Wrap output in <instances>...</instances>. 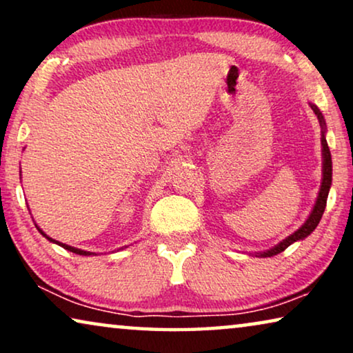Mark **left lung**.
Returning a JSON list of instances; mask_svg holds the SVG:
<instances>
[{"instance_id":"1","label":"left lung","mask_w":353,"mask_h":353,"mask_svg":"<svg viewBox=\"0 0 353 353\" xmlns=\"http://www.w3.org/2000/svg\"><path fill=\"white\" fill-rule=\"evenodd\" d=\"M310 108L313 112H315V115L318 117V122H320V127H321V156H323V170L321 172H323V176H321V186H320V191H318L315 205H313L310 215H308L305 223H303L301 228H299L297 231H294L291 236H288L286 239H283L281 243L274 245V248L265 250V252H257L255 254V257H273V255L281 254L284 249H288L289 245L297 243V241L305 239L307 236H310L313 233V230L316 228L318 223H320L323 212H325L327 194H330L331 183H332V161H331L330 148H327V143H326L325 117H323L320 109H318L315 104L310 103Z\"/></svg>"}]
</instances>
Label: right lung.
<instances>
[{
	"mask_svg": "<svg viewBox=\"0 0 353 353\" xmlns=\"http://www.w3.org/2000/svg\"><path fill=\"white\" fill-rule=\"evenodd\" d=\"M37 228H38V231H40V233L45 236V238L48 239V241H51V243H54V244H57V245H61V248H64V249H67V250H70V252H74V254H79V255H96L94 252H88V250H81V249H77V248H72V245H67V244H62V243H59V241H56V239H52V238H50V236L48 234H45L43 233V230H40V226L38 225H35Z\"/></svg>",
	"mask_w": 353,
	"mask_h": 353,
	"instance_id": "1",
	"label": "right lung"
}]
</instances>
